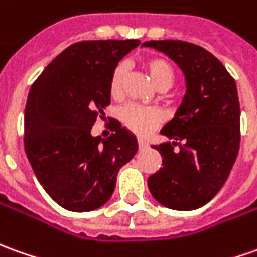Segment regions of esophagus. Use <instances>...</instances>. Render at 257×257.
Returning <instances> with one entry per match:
<instances>
[{
    "instance_id": "34e87169",
    "label": "esophagus",
    "mask_w": 257,
    "mask_h": 257,
    "mask_svg": "<svg viewBox=\"0 0 257 257\" xmlns=\"http://www.w3.org/2000/svg\"><path fill=\"white\" fill-rule=\"evenodd\" d=\"M138 145H139V148H141V149H145V148H148V146H149V143L146 142L145 139H142V138H139V139H138Z\"/></svg>"
}]
</instances>
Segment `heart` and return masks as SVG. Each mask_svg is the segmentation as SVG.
<instances>
[{"label": "heart", "mask_w": 257, "mask_h": 257, "mask_svg": "<svg viewBox=\"0 0 257 257\" xmlns=\"http://www.w3.org/2000/svg\"><path fill=\"white\" fill-rule=\"evenodd\" d=\"M143 66L148 70L149 76L159 90L167 91L172 88L174 80H176V74H174V70L170 66V63L166 62L165 59H160V57H151V59L145 60ZM126 73H128V67L125 63H118L111 73L109 94L114 98H119L122 95L125 80H126ZM119 119L123 123V126H126L129 131L135 132L138 135H146L152 129H155L162 123L163 115L159 109L152 108V106L129 104L121 109Z\"/></svg>", "instance_id": "obj_1"}]
</instances>
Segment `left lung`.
<instances>
[{"mask_svg": "<svg viewBox=\"0 0 257 257\" xmlns=\"http://www.w3.org/2000/svg\"><path fill=\"white\" fill-rule=\"evenodd\" d=\"M143 46L177 63L187 87L176 116L162 129L174 142L153 146L163 167L148 179V186L167 208H200L222 188L238 156L240 109L235 80L215 56L194 43L151 41Z\"/></svg>", "mask_w": 257, "mask_h": 257, "instance_id": "1", "label": "left lung"}]
</instances>
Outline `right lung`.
I'll return each instance as SVG.
<instances>
[{"label":"right lung","mask_w":257,"mask_h":257,"mask_svg":"<svg viewBox=\"0 0 257 257\" xmlns=\"http://www.w3.org/2000/svg\"><path fill=\"white\" fill-rule=\"evenodd\" d=\"M139 41H84L71 45L31 87L25 106L26 156L60 207L85 212L104 205L116 174L138 151L134 134L114 121L105 139L91 135L111 102L114 67ZM102 118V116H101Z\"/></svg>","instance_id":"1"}]
</instances>
